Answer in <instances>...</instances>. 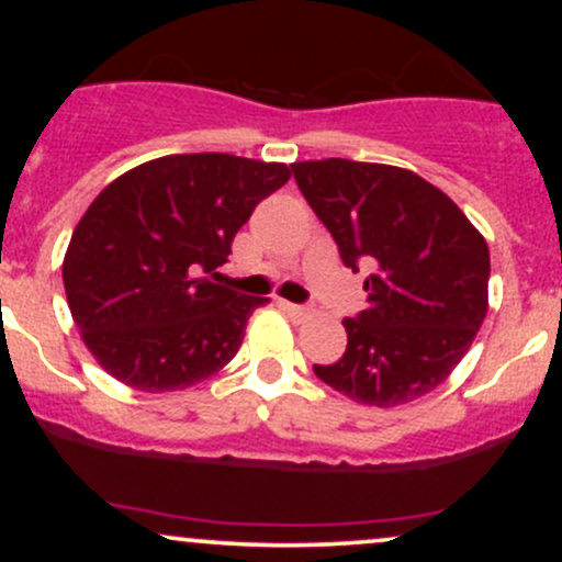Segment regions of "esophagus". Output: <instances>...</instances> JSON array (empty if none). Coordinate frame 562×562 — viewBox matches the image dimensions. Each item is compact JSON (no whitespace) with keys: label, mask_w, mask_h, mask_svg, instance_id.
<instances>
[{"label":"esophagus","mask_w":562,"mask_h":562,"mask_svg":"<svg viewBox=\"0 0 562 562\" xmlns=\"http://www.w3.org/2000/svg\"><path fill=\"white\" fill-rule=\"evenodd\" d=\"M280 306L285 308L290 317H295V319H306L308 314H312L306 306H299V303H290V301H280Z\"/></svg>","instance_id":"34e87169"}]
</instances>
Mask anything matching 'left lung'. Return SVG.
<instances>
[{"mask_svg":"<svg viewBox=\"0 0 562 562\" xmlns=\"http://www.w3.org/2000/svg\"><path fill=\"white\" fill-rule=\"evenodd\" d=\"M295 184L364 280L346 353L314 375L359 404L425 396L465 357L488 308V245L449 195L415 171L327 158L293 164Z\"/></svg>","mask_w":562,"mask_h":562,"instance_id":"8db88e82","label":"left lung"}]
</instances>
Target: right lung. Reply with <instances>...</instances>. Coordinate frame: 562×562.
I'll return each instance as SVG.
<instances>
[{"mask_svg":"<svg viewBox=\"0 0 562 562\" xmlns=\"http://www.w3.org/2000/svg\"><path fill=\"white\" fill-rule=\"evenodd\" d=\"M290 179L285 164L227 153L147 160L76 224L63 285L108 375L137 391L195 385L222 370L267 299L218 285L237 229Z\"/></svg>","mask_w":562,"mask_h":562,"instance_id":"1","label":"right lung"}]
</instances>
